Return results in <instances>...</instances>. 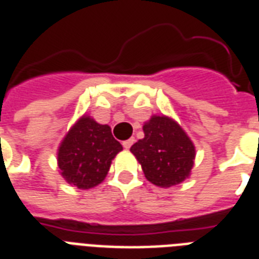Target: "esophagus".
I'll return each instance as SVG.
<instances>
[{
    "mask_svg": "<svg viewBox=\"0 0 259 259\" xmlns=\"http://www.w3.org/2000/svg\"><path fill=\"white\" fill-rule=\"evenodd\" d=\"M134 141H136V140H134V137H132V138H129V140H126V141L122 142V145H123V148H125V149H129L130 146L134 144Z\"/></svg>",
    "mask_w": 259,
    "mask_h": 259,
    "instance_id": "1",
    "label": "esophagus"
}]
</instances>
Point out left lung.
<instances>
[{"label":"left lung","mask_w":259,"mask_h":259,"mask_svg":"<svg viewBox=\"0 0 259 259\" xmlns=\"http://www.w3.org/2000/svg\"><path fill=\"white\" fill-rule=\"evenodd\" d=\"M145 137L130 152L137 157L150 183L170 187L189 176L195 160V146L184 130L166 117L154 115L144 125Z\"/></svg>","instance_id":"left-lung-1"}]
</instances>
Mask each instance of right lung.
Here are the masks:
<instances>
[{"label": "right lung", "mask_w": 259, "mask_h": 259, "mask_svg": "<svg viewBox=\"0 0 259 259\" xmlns=\"http://www.w3.org/2000/svg\"><path fill=\"white\" fill-rule=\"evenodd\" d=\"M122 150L107 125L82 117L59 148L58 162L68 184L80 189L98 185L106 177L111 160Z\"/></svg>", "instance_id": "add662e5"}]
</instances>
